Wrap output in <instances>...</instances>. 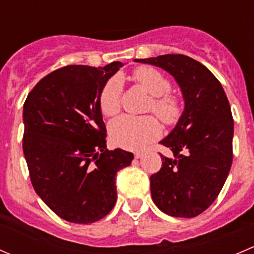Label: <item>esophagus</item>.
Masks as SVG:
<instances>
[{"label": "esophagus", "mask_w": 254, "mask_h": 254, "mask_svg": "<svg viewBox=\"0 0 254 254\" xmlns=\"http://www.w3.org/2000/svg\"><path fill=\"white\" fill-rule=\"evenodd\" d=\"M142 156H143L142 152H136V153H135V155H134V157H135V158H141Z\"/></svg>", "instance_id": "esophagus-1"}]
</instances>
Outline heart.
<instances>
[{"label": "heart", "instance_id": "b5f03b06", "mask_svg": "<svg viewBox=\"0 0 254 254\" xmlns=\"http://www.w3.org/2000/svg\"><path fill=\"white\" fill-rule=\"evenodd\" d=\"M132 78L153 97L150 109L166 124L176 123L181 114V106L176 97L167 94L171 89L170 81L160 71L147 66L136 68L132 73ZM122 92L123 83L119 77H113L107 82L99 98V106L104 115L113 117L120 111ZM161 132V124L151 115H122L111 124L112 140L115 145L127 150H141L158 139Z\"/></svg>", "mask_w": 254, "mask_h": 254}]
</instances>
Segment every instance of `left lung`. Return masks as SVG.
Listing matches in <instances>:
<instances>
[{
	"instance_id": "left-lung-1",
	"label": "left lung",
	"mask_w": 254,
	"mask_h": 254,
	"mask_svg": "<svg viewBox=\"0 0 254 254\" xmlns=\"http://www.w3.org/2000/svg\"><path fill=\"white\" fill-rule=\"evenodd\" d=\"M167 71L181 88L184 109L161 143L173 158L161 155L162 167L150 177L151 195L161 211L194 217L215 201L232 165L234 119L219 79L199 61L167 54L137 59Z\"/></svg>"
}]
</instances>
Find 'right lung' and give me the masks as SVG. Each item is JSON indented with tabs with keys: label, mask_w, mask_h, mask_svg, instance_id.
Instances as JSON below:
<instances>
[{
	"label": "right lung",
	"mask_w": 254,
	"mask_h": 254,
	"mask_svg": "<svg viewBox=\"0 0 254 254\" xmlns=\"http://www.w3.org/2000/svg\"><path fill=\"white\" fill-rule=\"evenodd\" d=\"M123 66L68 65L49 73L23 106V152L33 188L61 219L92 224L117 201L115 176L134 160L107 150L101 92Z\"/></svg>",
	"instance_id": "right-lung-1"
}]
</instances>
